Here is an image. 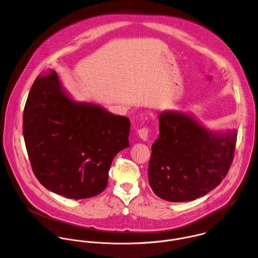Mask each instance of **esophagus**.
Listing matches in <instances>:
<instances>
[{
    "label": "esophagus",
    "mask_w": 258,
    "mask_h": 258,
    "mask_svg": "<svg viewBox=\"0 0 258 258\" xmlns=\"http://www.w3.org/2000/svg\"><path fill=\"white\" fill-rule=\"evenodd\" d=\"M138 135H139V137H140L143 141L148 140V136H149V128H148V127H142V128H139V130H138Z\"/></svg>",
    "instance_id": "1"
}]
</instances>
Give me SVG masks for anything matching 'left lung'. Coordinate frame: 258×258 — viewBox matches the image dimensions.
I'll use <instances>...</instances> for the list:
<instances>
[{
    "mask_svg": "<svg viewBox=\"0 0 258 258\" xmlns=\"http://www.w3.org/2000/svg\"><path fill=\"white\" fill-rule=\"evenodd\" d=\"M148 167L153 192L169 202L192 201L217 187L227 175L237 142L236 131L216 134L192 116L163 111Z\"/></svg>",
    "mask_w": 258,
    "mask_h": 258,
    "instance_id": "8db88e82",
    "label": "left lung"
}]
</instances>
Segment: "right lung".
<instances>
[{
    "instance_id": "1",
    "label": "right lung",
    "mask_w": 258,
    "mask_h": 258,
    "mask_svg": "<svg viewBox=\"0 0 258 258\" xmlns=\"http://www.w3.org/2000/svg\"><path fill=\"white\" fill-rule=\"evenodd\" d=\"M131 121L71 100L55 71L35 79L23 111V137L42 185L69 199L102 193L116 154L130 147Z\"/></svg>"
}]
</instances>
